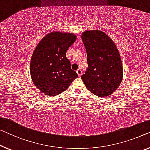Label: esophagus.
Segmentation results:
<instances>
[{
  "label": "esophagus",
  "instance_id": "34e87169",
  "mask_svg": "<svg viewBox=\"0 0 150 150\" xmlns=\"http://www.w3.org/2000/svg\"><path fill=\"white\" fill-rule=\"evenodd\" d=\"M76 72H77V73L78 74V76H79V77H81V74H82V71H81V69H77Z\"/></svg>",
  "mask_w": 150,
  "mask_h": 150
}]
</instances>
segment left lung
<instances>
[{
	"label": "left lung",
	"instance_id": "left-lung-1",
	"mask_svg": "<svg viewBox=\"0 0 150 150\" xmlns=\"http://www.w3.org/2000/svg\"><path fill=\"white\" fill-rule=\"evenodd\" d=\"M81 38L87 52L88 68L81 79L88 89L99 97H106L121 83V58L115 42L100 30H86Z\"/></svg>",
	"mask_w": 150,
	"mask_h": 150
}]
</instances>
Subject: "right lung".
Masks as SVG:
<instances>
[{
	"instance_id": "obj_1",
	"label": "right lung",
	"mask_w": 150,
	"mask_h": 150,
	"mask_svg": "<svg viewBox=\"0 0 150 150\" xmlns=\"http://www.w3.org/2000/svg\"><path fill=\"white\" fill-rule=\"evenodd\" d=\"M76 39L73 33L52 32L35 47L31 58L30 75L35 86L45 95L61 93L78 77L66 57L67 51Z\"/></svg>"
}]
</instances>
